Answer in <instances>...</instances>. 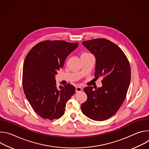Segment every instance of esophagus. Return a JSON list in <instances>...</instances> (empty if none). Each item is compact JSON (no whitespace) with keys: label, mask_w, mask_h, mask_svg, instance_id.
<instances>
[{"label":"esophagus","mask_w":149,"mask_h":149,"mask_svg":"<svg viewBox=\"0 0 149 149\" xmlns=\"http://www.w3.org/2000/svg\"><path fill=\"white\" fill-rule=\"evenodd\" d=\"M82 90V88L80 87H76V88H75V91L77 93L81 92Z\"/></svg>","instance_id":"esophagus-1"}]
</instances>
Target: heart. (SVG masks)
I'll list each match as a JSON object with an SVG mask.
<instances>
[{
    "label": "heart",
    "instance_id": "obj_1",
    "mask_svg": "<svg viewBox=\"0 0 149 149\" xmlns=\"http://www.w3.org/2000/svg\"><path fill=\"white\" fill-rule=\"evenodd\" d=\"M84 54H88V53H84Z\"/></svg>",
    "mask_w": 149,
    "mask_h": 149
}]
</instances>
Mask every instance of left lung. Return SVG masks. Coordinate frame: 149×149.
<instances>
[{
  "label": "left lung",
  "mask_w": 149,
  "mask_h": 149,
  "mask_svg": "<svg viewBox=\"0 0 149 149\" xmlns=\"http://www.w3.org/2000/svg\"><path fill=\"white\" fill-rule=\"evenodd\" d=\"M96 59L95 79L102 78L101 88H84L87 101L81 105L82 113L95 121H104L114 116L123 104L131 79L129 61L123 51L104 38L82 42Z\"/></svg>",
  "instance_id": "obj_1"
}]
</instances>
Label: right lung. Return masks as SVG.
<instances>
[{"label":"right lung","instance_id":"add662e5","mask_svg":"<svg viewBox=\"0 0 149 149\" xmlns=\"http://www.w3.org/2000/svg\"><path fill=\"white\" fill-rule=\"evenodd\" d=\"M78 45V42L47 40L35 45L26 56L24 91L33 110L42 118L52 120L62 117L67 102L75 92L70 84L57 87L55 75Z\"/></svg>","mask_w":149,"mask_h":149}]
</instances>
